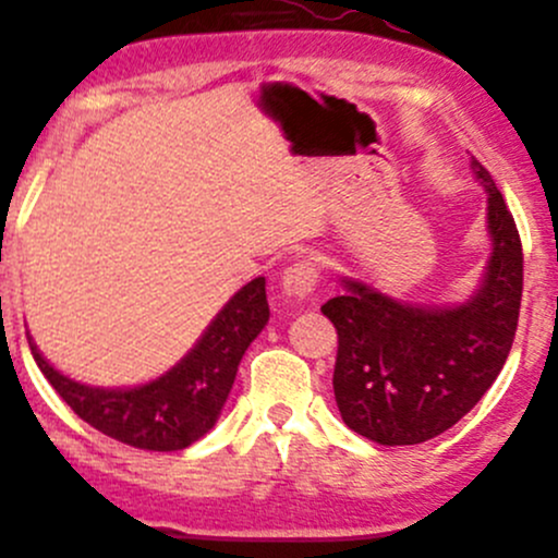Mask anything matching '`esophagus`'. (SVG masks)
Masks as SVG:
<instances>
[{
    "label": "esophagus",
    "mask_w": 558,
    "mask_h": 558,
    "mask_svg": "<svg viewBox=\"0 0 558 558\" xmlns=\"http://www.w3.org/2000/svg\"><path fill=\"white\" fill-rule=\"evenodd\" d=\"M317 265L312 259H296L283 269V293L293 302H304L315 293Z\"/></svg>",
    "instance_id": "34e87169"
}]
</instances>
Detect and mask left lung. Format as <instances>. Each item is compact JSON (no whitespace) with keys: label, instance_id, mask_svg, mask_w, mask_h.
<instances>
[{"label":"left lung","instance_id":"8db88e82","mask_svg":"<svg viewBox=\"0 0 558 558\" xmlns=\"http://www.w3.org/2000/svg\"><path fill=\"white\" fill-rule=\"evenodd\" d=\"M493 256L480 291L458 307H410L357 280L323 304L339 333L333 395L352 432L378 445H418L448 432L493 387L511 352L522 307L524 256L517 222L489 171Z\"/></svg>","mask_w":558,"mask_h":558}]
</instances>
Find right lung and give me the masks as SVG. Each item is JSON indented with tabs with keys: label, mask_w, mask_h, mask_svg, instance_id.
I'll return each mask as SVG.
<instances>
[{
	"label": "right lung",
	"mask_w": 558,
	"mask_h": 558,
	"mask_svg": "<svg viewBox=\"0 0 558 558\" xmlns=\"http://www.w3.org/2000/svg\"><path fill=\"white\" fill-rule=\"evenodd\" d=\"M265 278H254L225 304L180 363L134 389H95L54 371L28 339L31 354L73 413L97 432L140 450L171 452L193 445L217 424L238 365L267 326Z\"/></svg>",
	"instance_id": "add662e5"
}]
</instances>
